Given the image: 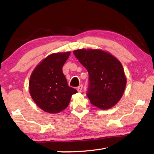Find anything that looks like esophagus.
<instances>
[{"label": "esophagus", "mask_w": 154, "mask_h": 154, "mask_svg": "<svg viewBox=\"0 0 154 154\" xmlns=\"http://www.w3.org/2000/svg\"><path fill=\"white\" fill-rule=\"evenodd\" d=\"M82 90H83V85H80L77 88L78 92H82Z\"/></svg>", "instance_id": "obj_1"}]
</instances>
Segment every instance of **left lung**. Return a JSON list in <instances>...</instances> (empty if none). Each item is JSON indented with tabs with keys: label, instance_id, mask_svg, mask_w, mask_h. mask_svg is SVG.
I'll return each mask as SVG.
<instances>
[{
	"label": "left lung",
	"instance_id": "obj_1",
	"mask_svg": "<svg viewBox=\"0 0 154 154\" xmlns=\"http://www.w3.org/2000/svg\"><path fill=\"white\" fill-rule=\"evenodd\" d=\"M73 54L89 74L87 96L92 104L108 109L119 102L126 85L121 63L101 50H77Z\"/></svg>",
	"mask_w": 154,
	"mask_h": 154
}]
</instances>
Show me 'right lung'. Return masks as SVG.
I'll list each match as a JSON object with an SVG mask.
<instances>
[{"mask_svg": "<svg viewBox=\"0 0 154 154\" xmlns=\"http://www.w3.org/2000/svg\"><path fill=\"white\" fill-rule=\"evenodd\" d=\"M70 52L53 53L44 59L31 73L29 92L35 104L48 113H57L66 108L77 92L69 87L62 67Z\"/></svg>", "mask_w": 154, "mask_h": 154, "instance_id": "obj_1", "label": "right lung"}]
</instances>
